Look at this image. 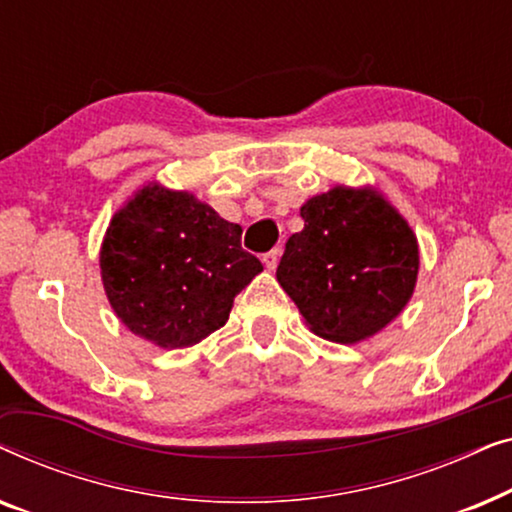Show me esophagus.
Segmentation results:
<instances>
[{"mask_svg":"<svg viewBox=\"0 0 512 512\" xmlns=\"http://www.w3.org/2000/svg\"><path fill=\"white\" fill-rule=\"evenodd\" d=\"M261 261L268 270H275L277 263H279V249H272V251H268V254H263Z\"/></svg>","mask_w":512,"mask_h":512,"instance_id":"obj_1","label":"esophagus"}]
</instances>
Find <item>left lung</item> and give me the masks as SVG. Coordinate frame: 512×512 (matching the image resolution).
Masks as SVG:
<instances>
[{"mask_svg": "<svg viewBox=\"0 0 512 512\" xmlns=\"http://www.w3.org/2000/svg\"><path fill=\"white\" fill-rule=\"evenodd\" d=\"M277 282L317 335L359 342L398 317L415 291L417 237L373 191L338 186L300 207Z\"/></svg>", "mask_w": 512, "mask_h": 512, "instance_id": "obj_1", "label": "left lung"}]
</instances>
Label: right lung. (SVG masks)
<instances>
[{"label": "right lung", "mask_w": 512, "mask_h": 512, "mask_svg": "<svg viewBox=\"0 0 512 512\" xmlns=\"http://www.w3.org/2000/svg\"><path fill=\"white\" fill-rule=\"evenodd\" d=\"M100 268L118 319L139 338L177 349L226 324L263 265L242 249L237 223L191 193L146 186L111 219Z\"/></svg>", "instance_id": "1"}]
</instances>
